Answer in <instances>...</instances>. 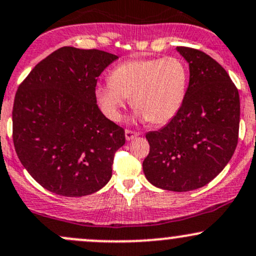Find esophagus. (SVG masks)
I'll use <instances>...</instances> for the list:
<instances>
[{"label":"esophagus","instance_id":"obj_1","mask_svg":"<svg viewBox=\"0 0 256 256\" xmlns=\"http://www.w3.org/2000/svg\"><path fill=\"white\" fill-rule=\"evenodd\" d=\"M140 134V132H136V131H132V130H125V137L128 141H130V140L134 138V137H137Z\"/></svg>","mask_w":256,"mask_h":256}]
</instances>
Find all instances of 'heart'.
<instances>
[{"label":"heart","instance_id":"heart-1","mask_svg":"<svg viewBox=\"0 0 256 256\" xmlns=\"http://www.w3.org/2000/svg\"><path fill=\"white\" fill-rule=\"evenodd\" d=\"M190 72L178 57L136 58L114 66L109 80L96 86L94 94L109 119L118 122L131 97L142 119L154 125L169 122L187 96Z\"/></svg>","mask_w":256,"mask_h":256}]
</instances>
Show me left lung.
Masks as SVG:
<instances>
[{"mask_svg": "<svg viewBox=\"0 0 256 256\" xmlns=\"http://www.w3.org/2000/svg\"><path fill=\"white\" fill-rule=\"evenodd\" d=\"M190 64L181 110L159 131L146 134L143 172L152 184L174 192L206 186L232 158L240 132V94L220 64L203 50L178 47Z\"/></svg>", "mask_w": 256, "mask_h": 256, "instance_id": "left-lung-1", "label": "left lung"}]
</instances>
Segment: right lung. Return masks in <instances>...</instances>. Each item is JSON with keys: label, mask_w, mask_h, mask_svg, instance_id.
I'll use <instances>...</instances> for the list:
<instances>
[{"label": "right lung", "mask_w": 256, "mask_h": 256, "mask_svg": "<svg viewBox=\"0 0 256 256\" xmlns=\"http://www.w3.org/2000/svg\"><path fill=\"white\" fill-rule=\"evenodd\" d=\"M118 56L62 47L36 64L16 90L13 143L42 187L64 196L97 192L112 178L125 130L97 106L98 76Z\"/></svg>", "instance_id": "obj_1"}]
</instances>
